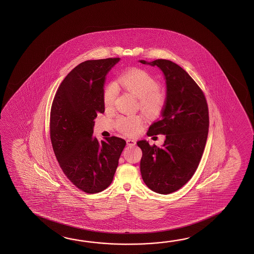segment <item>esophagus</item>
I'll use <instances>...</instances> for the list:
<instances>
[{
	"mask_svg": "<svg viewBox=\"0 0 254 254\" xmlns=\"http://www.w3.org/2000/svg\"><path fill=\"white\" fill-rule=\"evenodd\" d=\"M126 142H127V145L128 146H134L135 143H136V141L133 139H127Z\"/></svg>",
	"mask_w": 254,
	"mask_h": 254,
	"instance_id": "obj_1",
	"label": "esophagus"
}]
</instances>
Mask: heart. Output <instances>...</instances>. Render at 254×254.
<instances>
[{
  "label": "heart",
  "mask_w": 254,
  "mask_h": 254,
  "mask_svg": "<svg viewBox=\"0 0 254 254\" xmlns=\"http://www.w3.org/2000/svg\"><path fill=\"white\" fill-rule=\"evenodd\" d=\"M117 84L126 92L139 99L140 107L150 116H156L164 105V95L159 90L158 81L147 71L133 69L120 76ZM117 96V89L109 84L103 92V102L106 107L114 104ZM142 118L138 115L121 116L117 120V128L125 134L139 133L142 127Z\"/></svg>",
  "instance_id": "1"
}]
</instances>
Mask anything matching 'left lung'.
Returning <instances> with one entry per match:
<instances>
[{"instance_id":"8db88e82","label":"left lung","mask_w":254,"mask_h":254,"mask_svg":"<svg viewBox=\"0 0 254 254\" xmlns=\"http://www.w3.org/2000/svg\"><path fill=\"white\" fill-rule=\"evenodd\" d=\"M157 66L166 82V99L160 120L153 123L148 136L165 135L161 147L137 141L142 151L140 173L153 191L169 194L182 188L192 177L204 151L209 112L205 96L185 70L172 61H139Z\"/></svg>"}]
</instances>
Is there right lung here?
Instances as JSON below:
<instances>
[{
	"instance_id": "add662e5",
	"label": "right lung",
	"mask_w": 254,
	"mask_h": 254,
	"mask_svg": "<svg viewBox=\"0 0 254 254\" xmlns=\"http://www.w3.org/2000/svg\"><path fill=\"white\" fill-rule=\"evenodd\" d=\"M120 58L91 60L62 81L51 110L50 133L54 154L67 178L87 193L106 189L114 180L126 141L94 137V119L104 113L103 88Z\"/></svg>"
}]
</instances>
